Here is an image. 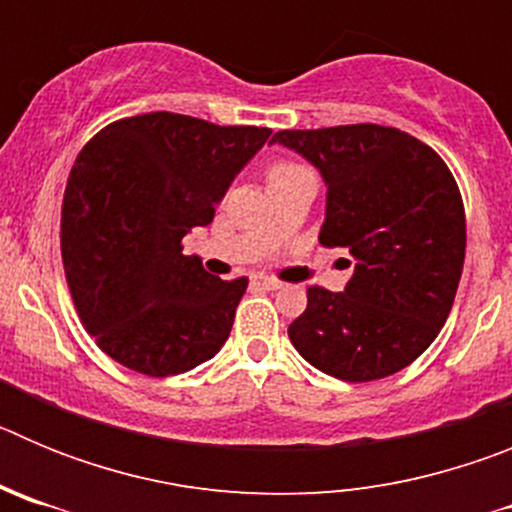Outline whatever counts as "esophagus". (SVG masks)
<instances>
[{
  "label": "esophagus",
  "mask_w": 512,
  "mask_h": 512,
  "mask_svg": "<svg viewBox=\"0 0 512 512\" xmlns=\"http://www.w3.org/2000/svg\"><path fill=\"white\" fill-rule=\"evenodd\" d=\"M253 284L261 289H282L284 284L277 282V279H269V277H253Z\"/></svg>",
  "instance_id": "esophagus-1"
}]
</instances>
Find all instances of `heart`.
Masks as SVG:
<instances>
[{"instance_id":"b5f03b06","label":"heart","mask_w":512,"mask_h":512,"mask_svg":"<svg viewBox=\"0 0 512 512\" xmlns=\"http://www.w3.org/2000/svg\"><path fill=\"white\" fill-rule=\"evenodd\" d=\"M302 169V166H295V164H277L274 169H271V176L274 174H289V171H297Z\"/></svg>"}]
</instances>
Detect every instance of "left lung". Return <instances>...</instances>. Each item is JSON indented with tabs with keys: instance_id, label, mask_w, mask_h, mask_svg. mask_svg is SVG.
<instances>
[{
	"instance_id": "obj_1",
	"label": "left lung",
	"mask_w": 512,
	"mask_h": 512,
	"mask_svg": "<svg viewBox=\"0 0 512 512\" xmlns=\"http://www.w3.org/2000/svg\"><path fill=\"white\" fill-rule=\"evenodd\" d=\"M325 182L320 243L346 248L343 292L307 289L289 341L315 369L372 382L413 364L449 318L464 269L467 220L449 166L431 146L384 125L279 130Z\"/></svg>"
}]
</instances>
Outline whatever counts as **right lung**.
<instances>
[{
    "instance_id": "obj_1",
    "label": "right lung",
    "mask_w": 512,
    "mask_h": 512,
    "mask_svg": "<svg viewBox=\"0 0 512 512\" xmlns=\"http://www.w3.org/2000/svg\"><path fill=\"white\" fill-rule=\"evenodd\" d=\"M269 128L148 112L81 148L61 210L66 282L81 323L117 364L184 374L223 348L248 279L212 277L182 238L205 228Z\"/></svg>"
}]
</instances>
